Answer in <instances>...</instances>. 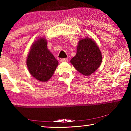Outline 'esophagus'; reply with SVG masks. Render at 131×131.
<instances>
[{
  "mask_svg": "<svg viewBox=\"0 0 131 131\" xmlns=\"http://www.w3.org/2000/svg\"><path fill=\"white\" fill-rule=\"evenodd\" d=\"M68 61V58H67L61 59V62H66V61Z\"/></svg>",
  "mask_w": 131,
  "mask_h": 131,
  "instance_id": "1",
  "label": "esophagus"
}]
</instances>
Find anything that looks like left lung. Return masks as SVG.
<instances>
[{"label": "left lung", "instance_id": "8db88e82", "mask_svg": "<svg viewBox=\"0 0 131 131\" xmlns=\"http://www.w3.org/2000/svg\"><path fill=\"white\" fill-rule=\"evenodd\" d=\"M70 62L79 72L88 76L95 72L101 65V51L92 39L86 37L79 42L76 55Z\"/></svg>", "mask_w": 131, "mask_h": 131}]
</instances>
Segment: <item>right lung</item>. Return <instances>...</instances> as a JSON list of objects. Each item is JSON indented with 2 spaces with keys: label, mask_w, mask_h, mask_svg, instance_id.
I'll list each match as a JSON object with an SVG mask.
<instances>
[{
  "label": "right lung",
  "mask_w": 131,
  "mask_h": 131,
  "mask_svg": "<svg viewBox=\"0 0 131 131\" xmlns=\"http://www.w3.org/2000/svg\"><path fill=\"white\" fill-rule=\"evenodd\" d=\"M58 64L54 56L47 48V42L39 39L32 45L27 59L28 71L35 79L46 82L52 76Z\"/></svg>",
  "instance_id": "obj_1"
}]
</instances>
